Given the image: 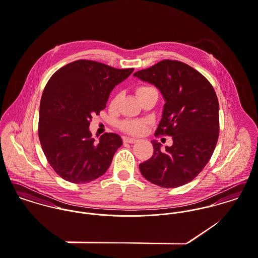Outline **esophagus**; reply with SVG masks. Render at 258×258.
I'll list each match as a JSON object with an SVG mask.
<instances>
[{"mask_svg":"<svg viewBox=\"0 0 258 258\" xmlns=\"http://www.w3.org/2000/svg\"><path fill=\"white\" fill-rule=\"evenodd\" d=\"M122 141H123V143H136L139 142L138 140H136V139H132V138H123V139H122Z\"/></svg>","mask_w":258,"mask_h":258,"instance_id":"esophagus-1","label":"esophagus"}]
</instances>
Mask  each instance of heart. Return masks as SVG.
<instances>
[{"instance_id": "heart-1", "label": "heart", "mask_w": 258, "mask_h": 258, "mask_svg": "<svg viewBox=\"0 0 258 258\" xmlns=\"http://www.w3.org/2000/svg\"><path fill=\"white\" fill-rule=\"evenodd\" d=\"M152 92H156V90L153 87L148 85H140L136 88V94L140 100ZM119 101V95H115V97H113V99L110 102V109L115 110L118 106ZM119 130L124 134L131 136H141L146 130V122L140 119H125L119 123Z\"/></svg>"}]
</instances>
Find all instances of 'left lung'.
<instances>
[{
  "label": "left lung",
  "mask_w": 258,
  "mask_h": 258,
  "mask_svg": "<svg viewBox=\"0 0 258 258\" xmlns=\"http://www.w3.org/2000/svg\"><path fill=\"white\" fill-rule=\"evenodd\" d=\"M134 75L160 90L166 103L155 137L173 140L165 151L152 141L153 154L140 164V170L146 180L163 188L191 182L211 159L219 139V101L214 88L199 71L178 60H162Z\"/></svg>",
  "instance_id": "8db88e82"
}]
</instances>
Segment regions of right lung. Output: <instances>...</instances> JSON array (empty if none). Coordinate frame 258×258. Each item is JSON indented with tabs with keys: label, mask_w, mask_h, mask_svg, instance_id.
<instances>
[{
	"label": "right lung",
	"mask_w": 258,
	"mask_h": 258,
	"mask_svg": "<svg viewBox=\"0 0 258 258\" xmlns=\"http://www.w3.org/2000/svg\"><path fill=\"white\" fill-rule=\"evenodd\" d=\"M133 71L80 59L48 80L40 100L38 138L48 163L64 180L88 183L110 167L121 139L106 133L96 143L89 125L92 115L106 108L111 91Z\"/></svg>",
	"instance_id": "add662e5"
}]
</instances>
